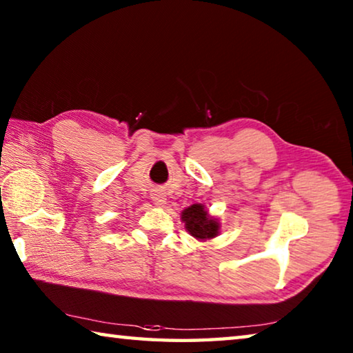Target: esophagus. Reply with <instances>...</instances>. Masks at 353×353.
Returning a JSON list of instances; mask_svg holds the SVG:
<instances>
[{
    "mask_svg": "<svg viewBox=\"0 0 353 353\" xmlns=\"http://www.w3.org/2000/svg\"><path fill=\"white\" fill-rule=\"evenodd\" d=\"M152 201L155 205H165L166 204V194L160 193V191H155L152 194Z\"/></svg>",
    "mask_w": 353,
    "mask_h": 353,
    "instance_id": "esophagus-1",
    "label": "esophagus"
}]
</instances>
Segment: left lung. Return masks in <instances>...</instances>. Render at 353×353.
Wrapping results in <instances>:
<instances>
[{
	"label": "left lung",
	"mask_w": 353,
	"mask_h": 353,
	"mask_svg": "<svg viewBox=\"0 0 353 353\" xmlns=\"http://www.w3.org/2000/svg\"><path fill=\"white\" fill-rule=\"evenodd\" d=\"M185 229L196 240H212L219 234L218 219L212 218L202 204H193L182 212Z\"/></svg>",
	"instance_id": "left-lung-1"
}]
</instances>
